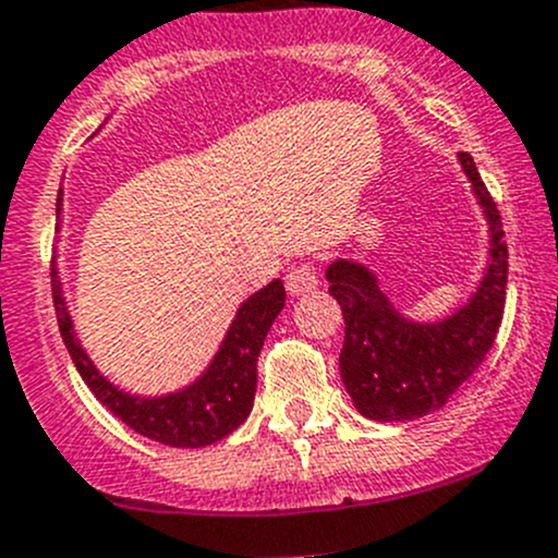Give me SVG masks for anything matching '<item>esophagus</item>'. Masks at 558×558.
I'll return each instance as SVG.
<instances>
[{"mask_svg": "<svg viewBox=\"0 0 558 558\" xmlns=\"http://www.w3.org/2000/svg\"><path fill=\"white\" fill-rule=\"evenodd\" d=\"M318 286V272L311 264H294V267L286 272V289L291 296H302L307 291H313Z\"/></svg>", "mask_w": 558, "mask_h": 558, "instance_id": "34e87169", "label": "esophagus"}]
</instances>
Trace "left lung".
<instances>
[{
	"label": "left lung",
	"instance_id": "left-lung-1",
	"mask_svg": "<svg viewBox=\"0 0 558 558\" xmlns=\"http://www.w3.org/2000/svg\"><path fill=\"white\" fill-rule=\"evenodd\" d=\"M463 171L490 226V264L477 294L441 324H414L392 311L376 278L351 262L329 264V294L345 322L340 378L351 400L376 423H403L441 409L450 395L483 365L501 327L507 300V242L501 215L472 155Z\"/></svg>",
	"mask_w": 558,
	"mask_h": 558
}]
</instances>
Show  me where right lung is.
Masks as SVG:
<instances>
[{"mask_svg":"<svg viewBox=\"0 0 558 558\" xmlns=\"http://www.w3.org/2000/svg\"><path fill=\"white\" fill-rule=\"evenodd\" d=\"M59 204H62V191L57 196V209ZM51 294L53 307H57L59 332L68 345L70 360H73L75 371L81 373L86 387L92 389V395L135 434L169 447L215 445L245 423L253 409V398H256L258 354H262L269 327L286 305L283 280H272L262 291H256L251 300L242 302L218 356L193 387L166 395V398H133V395L111 387L78 345L57 272L51 280Z\"/></svg>","mask_w":558,"mask_h":558,"instance_id":"right-lung-1","label":"right lung"}]
</instances>
